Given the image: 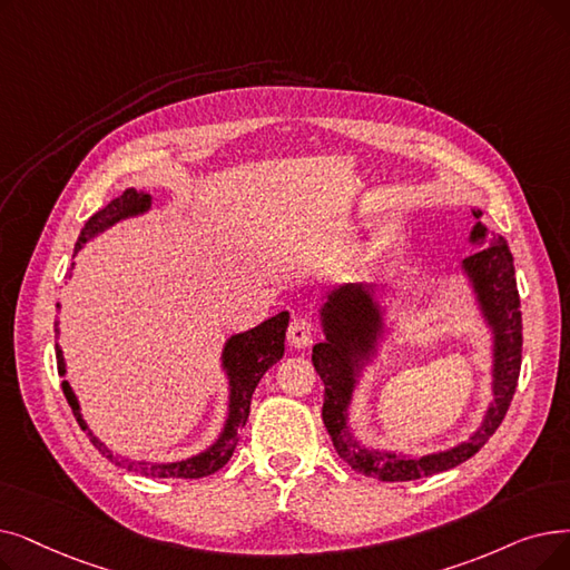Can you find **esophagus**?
I'll use <instances>...</instances> for the list:
<instances>
[{
  "label": "esophagus",
  "instance_id": "obj_1",
  "mask_svg": "<svg viewBox=\"0 0 570 570\" xmlns=\"http://www.w3.org/2000/svg\"><path fill=\"white\" fill-rule=\"evenodd\" d=\"M316 337V326L312 324L309 318H293L288 326V342L295 350H307V346L314 342Z\"/></svg>",
  "mask_w": 570,
  "mask_h": 570
}]
</instances>
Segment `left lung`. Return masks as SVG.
<instances>
[{
    "instance_id": "left-lung-1",
    "label": "left lung",
    "mask_w": 570,
    "mask_h": 570,
    "mask_svg": "<svg viewBox=\"0 0 570 570\" xmlns=\"http://www.w3.org/2000/svg\"><path fill=\"white\" fill-rule=\"evenodd\" d=\"M478 224L468 242L480 249L463 258L461 269L475 293L478 307L491 328V393L480 429L456 448L426 456H407L382 452L363 444L350 426V405L365 363L377 356V344L384 335V309L375 298V288L367 284H340L326 293L321 305V326L326 340L314 344L312 363L324 382V416L333 448L344 463L356 473L382 482H410L450 470L475 456L487 440L497 433L517 389L522 367V312L514 279L510 246L501 235H493L482 224V212L473 209Z\"/></svg>"
}]
</instances>
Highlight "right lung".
Returning a JSON list of instances; mask_svg holds the SVG:
<instances>
[{
  "mask_svg": "<svg viewBox=\"0 0 570 570\" xmlns=\"http://www.w3.org/2000/svg\"><path fill=\"white\" fill-rule=\"evenodd\" d=\"M151 209V195L128 188L122 190V195H118L116 200H111L105 209H100L97 214H92L86 226L77 239V246H73V254L81 252V246L92 239L95 235L105 233L107 228H111L118 220H126L139 214H146ZM73 267V263H71ZM60 307V305H58ZM286 328H288V312H279L275 316H269L267 321H263L261 326L244 331L237 335H230L224 354H220V365H224L226 375H228V416L220 435L209 444V448L200 454L181 459V461H171V463H151V461H130L126 456L114 454L107 444L95 438L92 431L88 429L86 419L81 414L77 395H73L69 382H62V391L65 399L77 416L79 426L88 433L90 442L100 450L102 456H107L111 463L132 470V473L146 475V478H179V480H200L207 478L212 473H216L218 468H224L239 440V431L244 429L246 419H249V410H252V395L261 382V377L267 373V370L275 365L282 356H284V340H286ZM56 333L58 331V321H56ZM56 358H58V373L60 377L67 375V365H65V356L60 344H56Z\"/></svg>",
  "mask_w": 570,
  "mask_h": 570,
  "instance_id": "right-lung-1",
  "label": "right lung"
}]
</instances>
